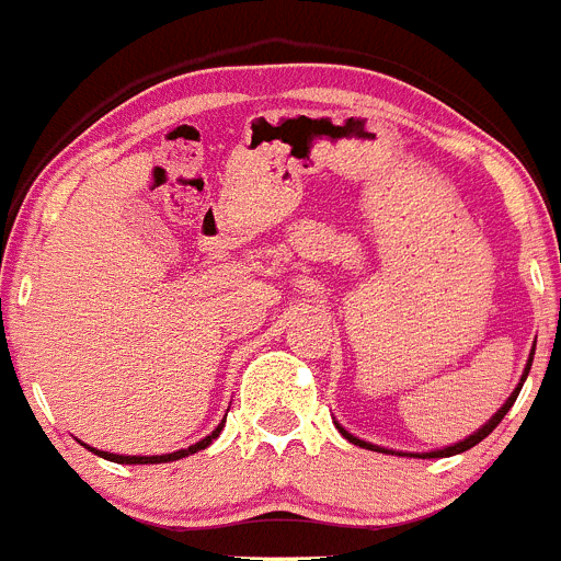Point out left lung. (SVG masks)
<instances>
[{"instance_id":"obj_1","label":"left lung","mask_w":561,"mask_h":561,"mask_svg":"<svg viewBox=\"0 0 561 561\" xmlns=\"http://www.w3.org/2000/svg\"><path fill=\"white\" fill-rule=\"evenodd\" d=\"M534 348H537V340H534ZM534 348H531V354H528V362H525V370H523V376H519V385H517V388H514V393L508 396V399H505V404H503V408H500L497 413L492 415V419L485 421L483 427H480V430H474L472 435H466L463 440H458V444H453V447H440V449H433V453H399V455H413V458H449V455H460V453H466V449H472L474 444H480V440H483L485 435L492 433V430L497 427L500 421H503V415L508 413V410H512V404H514V401H517L519 390H523V381L528 379V370H531V362H534ZM334 424H336V421H334ZM336 430H340V433H342V438H348L351 444H356V447H362V449H374V453H393V449H388V447H376V444H370V440H362V438H356V435H351L348 430L342 427V424H336Z\"/></svg>"}]
</instances>
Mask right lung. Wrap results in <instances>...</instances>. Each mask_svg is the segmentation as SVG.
Instances as JSON below:
<instances>
[{
	"label": "right lung",
	"mask_w": 561,
	"mask_h": 561,
	"mask_svg": "<svg viewBox=\"0 0 561 561\" xmlns=\"http://www.w3.org/2000/svg\"><path fill=\"white\" fill-rule=\"evenodd\" d=\"M225 419H227V415H225ZM221 430H225V421H221L219 427L213 430L210 435H205V438H202V440L191 444V447H187V449H176V453H165V455H114V453H101V449L89 447V444H83V447H87L89 453H95V455H101V458L112 460V463H171V460L187 458V455H193V453H199V449L210 447L213 440H216L221 435Z\"/></svg>",
	"instance_id": "right-lung-1"
}]
</instances>
